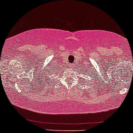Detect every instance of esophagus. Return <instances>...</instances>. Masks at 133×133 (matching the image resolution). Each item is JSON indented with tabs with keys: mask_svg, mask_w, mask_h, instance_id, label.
Here are the masks:
<instances>
[{
	"mask_svg": "<svg viewBox=\"0 0 133 133\" xmlns=\"http://www.w3.org/2000/svg\"><path fill=\"white\" fill-rule=\"evenodd\" d=\"M70 66L72 67V64H70Z\"/></svg>",
	"mask_w": 133,
	"mask_h": 133,
	"instance_id": "obj_1",
	"label": "esophagus"
}]
</instances>
